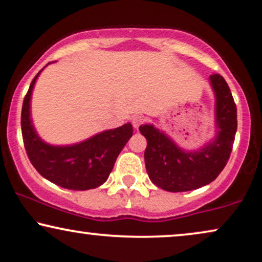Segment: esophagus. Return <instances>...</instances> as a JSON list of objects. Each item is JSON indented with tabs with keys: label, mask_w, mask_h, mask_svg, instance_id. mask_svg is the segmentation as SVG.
Returning a JSON list of instances; mask_svg holds the SVG:
<instances>
[{
	"label": "esophagus",
	"mask_w": 262,
	"mask_h": 262,
	"mask_svg": "<svg viewBox=\"0 0 262 262\" xmlns=\"http://www.w3.org/2000/svg\"><path fill=\"white\" fill-rule=\"evenodd\" d=\"M143 122H144L143 116H141V115H135L134 118H132V125H134L135 128L140 127V126H141L142 124H143Z\"/></svg>",
	"instance_id": "esophagus-1"
}]
</instances>
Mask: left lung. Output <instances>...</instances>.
<instances>
[{"mask_svg": "<svg viewBox=\"0 0 262 262\" xmlns=\"http://www.w3.org/2000/svg\"><path fill=\"white\" fill-rule=\"evenodd\" d=\"M216 95L219 131L212 143L194 153H186L151 125L140 127L146 137L144 161L154 185L169 192H187L209 185L221 173L230 159L237 131V106L231 90L219 74L210 76Z\"/></svg>", "mask_w": 262, "mask_h": 262, "instance_id": "1", "label": "left lung"}]
</instances>
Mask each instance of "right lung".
Wrapping results in <instances>:
<instances>
[{"instance_id":"right-lung-1","label":"right lung","mask_w":262,"mask_h":262,"mask_svg":"<svg viewBox=\"0 0 262 262\" xmlns=\"http://www.w3.org/2000/svg\"><path fill=\"white\" fill-rule=\"evenodd\" d=\"M38 74L30 83L21 108V135L29 160L41 176L63 188L86 190L103 185L116 158L131 138L134 127L125 124L69 147L46 144L32 127L29 111L32 87Z\"/></svg>"}]
</instances>
